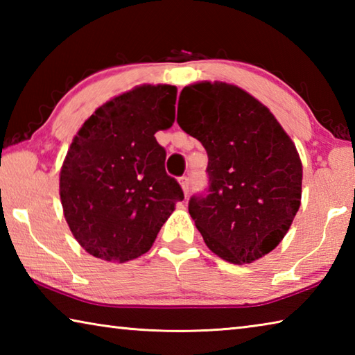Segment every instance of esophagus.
<instances>
[{
	"label": "esophagus",
	"mask_w": 355,
	"mask_h": 355,
	"mask_svg": "<svg viewBox=\"0 0 355 355\" xmlns=\"http://www.w3.org/2000/svg\"><path fill=\"white\" fill-rule=\"evenodd\" d=\"M180 184H182L184 196H188V192H189V177L188 175L180 177Z\"/></svg>",
	"instance_id": "obj_1"
}]
</instances>
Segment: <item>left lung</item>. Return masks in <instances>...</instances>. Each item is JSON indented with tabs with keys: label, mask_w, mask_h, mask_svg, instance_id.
Returning <instances> with one entry per match:
<instances>
[{
	"label": "left lung",
	"mask_w": 355,
	"mask_h": 355,
	"mask_svg": "<svg viewBox=\"0 0 355 355\" xmlns=\"http://www.w3.org/2000/svg\"><path fill=\"white\" fill-rule=\"evenodd\" d=\"M177 122L208 155V189L189 214L208 249L244 264L279 245L300 207L302 163L266 106L227 83L186 86Z\"/></svg>",
	"instance_id": "obj_1"
}]
</instances>
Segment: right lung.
I'll return each mask as SVG.
<instances>
[{
	"instance_id": "right-lung-1",
	"label": "right lung",
	"mask_w": 355,
	"mask_h": 355,
	"mask_svg": "<svg viewBox=\"0 0 355 355\" xmlns=\"http://www.w3.org/2000/svg\"><path fill=\"white\" fill-rule=\"evenodd\" d=\"M175 101V86H137L100 106L73 137L59 194L70 232L91 255L125 263L146 254L184 199L155 137L172 127Z\"/></svg>"
}]
</instances>
